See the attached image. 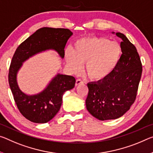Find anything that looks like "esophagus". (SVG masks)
Masks as SVG:
<instances>
[{
  "label": "esophagus",
  "mask_w": 153,
  "mask_h": 153,
  "mask_svg": "<svg viewBox=\"0 0 153 153\" xmlns=\"http://www.w3.org/2000/svg\"><path fill=\"white\" fill-rule=\"evenodd\" d=\"M83 83H84V82L82 81V79H76V86H78V85H79V84H83Z\"/></svg>",
  "instance_id": "34e87169"
}]
</instances>
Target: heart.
<instances>
[{
    "label": "heart",
    "mask_w": 153,
    "mask_h": 153,
    "mask_svg": "<svg viewBox=\"0 0 153 153\" xmlns=\"http://www.w3.org/2000/svg\"><path fill=\"white\" fill-rule=\"evenodd\" d=\"M122 48L116 42H110L105 37H83L77 39L73 50L67 49L65 52L68 66L74 73L82 69L85 65V71L90 79L103 80L114 70L120 59Z\"/></svg>",
    "instance_id": "heart-1"
}]
</instances>
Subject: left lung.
<instances>
[{"label":"left lung","instance_id":"obj_1","mask_svg":"<svg viewBox=\"0 0 153 153\" xmlns=\"http://www.w3.org/2000/svg\"><path fill=\"white\" fill-rule=\"evenodd\" d=\"M116 35L122 39V54L114 70L103 80L87 84L86 109L100 120L116 119L129 110L142 76V62L136 48L124 34Z\"/></svg>","mask_w":153,"mask_h":153}]
</instances>
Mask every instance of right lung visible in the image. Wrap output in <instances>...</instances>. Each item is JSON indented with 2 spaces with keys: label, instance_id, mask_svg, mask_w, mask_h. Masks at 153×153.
<instances>
[{
  "label": "right lung",
  "instance_id": "right-lung-1",
  "mask_svg": "<svg viewBox=\"0 0 153 153\" xmlns=\"http://www.w3.org/2000/svg\"><path fill=\"white\" fill-rule=\"evenodd\" d=\"M72 35L71 31L67 28L43 27L22 43L14 53L9 71V86L19 111L31 122L45 123L52 120L59 112L64 93L74 88L76 79L58 74L42 92L28 95L18 85V71L29 58L47 50L56 51L63 59L65 47Z\"/></svg>",
  "mask_w": 153,
  "mask_h": 153
}]
</instances>
